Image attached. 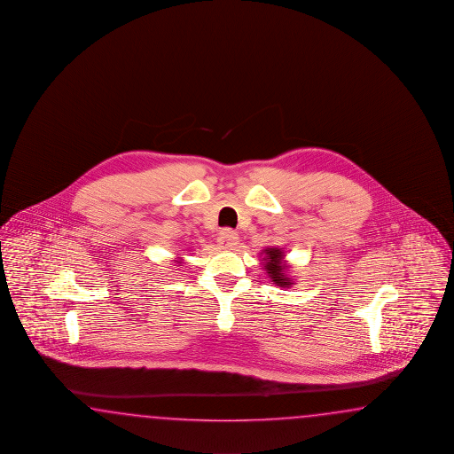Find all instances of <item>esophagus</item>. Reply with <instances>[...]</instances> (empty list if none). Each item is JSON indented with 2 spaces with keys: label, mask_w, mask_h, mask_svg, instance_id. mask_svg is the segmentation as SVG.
<instances>
[{
  "label": "esophagus",
  "mask_w": 454,
  "mask_h": 454,
  "mask_svg": "<svg viewBox=\"0 0 454 454\" xmlns=\"http://www.w3.org/2000/svg\"><path fill=\"white\" fill-rule=\"evenodd\" d=\"M218 244L222 246L223 249H231L238 244V234L232 230H222L218 236Z\"/></svg>",
  "instance_id": "1"
}]
</instances>
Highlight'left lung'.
I'll use <instances>...</instances> for the list:
<instances>
[{
  "instance_id": "8db88e82",
  "label": "left lung",
  "mask_w": 454,
  "mask_h": 454,
  "mask_svg": "<svg viewBox=\"0 0 454 454\" xmlns=\"http://www.w3.org/2000/svg\"><path fill=\"white\" fill-rule=\"evenodd\" d=\"M262 254H265L263 257V269L267 275L270 277L277 286H292L294 285L292 278L288 277V270L290 267L286 263L283 262L285 259V252L278 247H267L263 249Z\"/></svg>"
}]
</instances>
